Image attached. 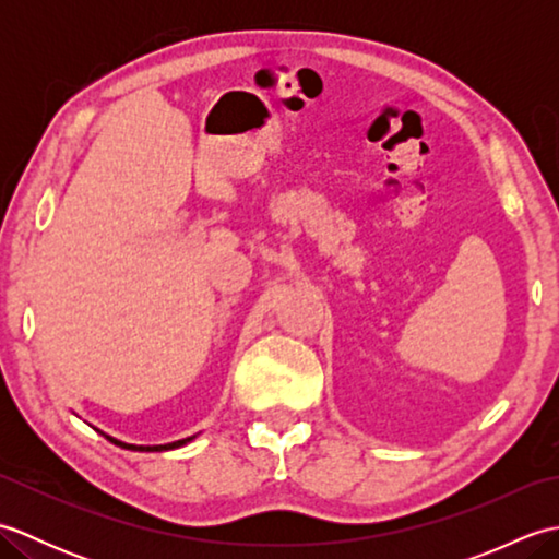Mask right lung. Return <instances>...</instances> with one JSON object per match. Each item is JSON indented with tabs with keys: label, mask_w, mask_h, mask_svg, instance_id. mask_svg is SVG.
<instances>
[{
	"label": "right lung",
	"mask_w": 559,
	"mask_h": 559,
	"mask_svg": "<svg viewBox=\"0 0 559 559\" xmlns=\"http://www.w3.org/2000/svg\"><path fill=\"white\" fill-rule=\"evenodd\" d=\"M100 432V430H98ZM105 439H110L112 444H117V447H122V449H134V451H168V449H177V447H182V444H187V442H192L194 437H187V439H177V442H170V444H156V447H136V444H124V442H120V439H115V437H110V435H105V432H100Z\"/></svg>",
	"instance_id": "obj_1"
}]
</instances>
